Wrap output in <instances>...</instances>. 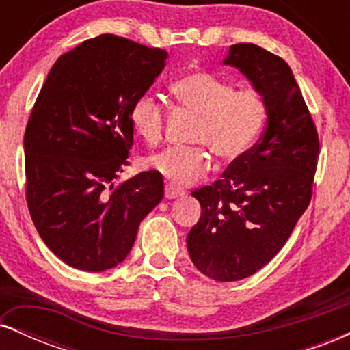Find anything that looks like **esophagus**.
I'll list each match as a JSON object with an SVG mask.
<instances>
[{
  "mask_svg": "<svg viewBox=\"0 0 350 350\" xmlns=\"http://www.w3.org/2000/svg\"><path fill=\"white\" fill-rule=\"evenodd\" d=\"M184 194L183 189L172 186V184H167L166 189H164V196H166V199H176V198H180V196Z\"/></svg>",
  "mask_w": 350,
  "mask_h": 350,
  "instance_id": "1",
  "label": "esophagus"
}]
</instances>
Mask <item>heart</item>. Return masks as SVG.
Listing matches in <instances>:
<instances>
[{
	"mask_svg": "<svg viewBox=\"0 0 350 350\" xmlns=\"http://www.w3.org/2000/svg\"><path fill=\"white\" fill-rule=\"evenodd\" d=\"M170 88L180 110L198 116L191 138L198 144L152 154L148 166L176 186L196 183L211 171L208 147L220 161L230 164L239 161L262 133L267 102L256 88H235L230 80L202 69L186 72ZM130 122L139 138L158 144L164 136L166 110L152 95L144 94L135 100Z\"/></svg>",
	"mask_w": 350,
	"mask_h": 350,
	"instance_id": "1",
	"label": "heart"
}]
</instances>
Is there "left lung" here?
Here are the masks:
<instances>
[{
  "instance_id": "obj_1",
  "label": "left lung",
  "mask_w": 350,
  "mask_h": 350,
  "mask_svg": "<svg viewBox=\"0 0 350 350\" xmlns=\"http://www.w3.org/2000/svg\"><path fill=\"white\" fill-rule=\"evenodd\" d=\"M267 102L262 138L212 186L192 191L202 214L187 234L200 273L243 280L278 253L312 198L319 138L286 62L255 44H234L224 60Z\"/></svg>"
}]
</instances>
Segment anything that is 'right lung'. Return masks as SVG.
<instances>
[{
    "label": "right lung",
    "instance_id": "1",
    "mask_svg": "<svg viewBox=\"0 0 350 350\" xmlns=\"http://www.w3.org/2000/svg\"><path fill=\"white\" fill-rule=\"evenodd\" d=\"M166 51L113 34L60 55L24 133L26 202L44 243L69 267L122 263L161 202L163 176L115 184L133 146L130 111L166 66Z\"/></svg>",
    "mask_w": 350,
    "mask_h": 350
}]
</instances>
